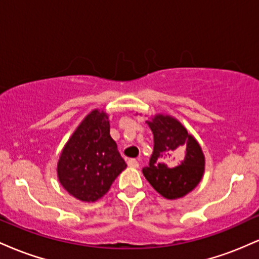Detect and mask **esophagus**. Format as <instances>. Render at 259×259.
<instances>
[{
    "mask_svg": "<svg viewBox=\"0 0 259 259\" xmlns=\"http://www.w3.org/2000/svg\"><path fill=\"white\" fill-rule=\"evenodd\" d=\"M127 165H129L130 168H139V162L136 159H129L127 160Z\"/></svg>",
    "mask_w": 259,
    "mask_h": 259,
    "instance_id": "obj_1",
    "label": "esophagus"
}]
</instances>
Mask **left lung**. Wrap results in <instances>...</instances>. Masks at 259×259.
<instances>
[{
  "mask_svg": "<svg viewBox=\"0 0 259 259\" xmlns=\"http://www.w3.org/2000/svg\"><path fill=\"white\" fill-rule=\"evenodd\" d=\"M146 123L153 133L154 145L150 164L142 169V173L163 197H183L202 179V148L185 126L170 115L157 114Z\"/></svg>",
  "mask_w": 259,
  "mask_h": 259,
  "instance_id": "8db88e82",
  "label": "left lung"
}]
</instances>
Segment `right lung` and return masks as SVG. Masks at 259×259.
<instances>
[{
	"mask_svg": "<svg viewBox=\"0 0 259 259\" xmlns=\"http://www.w3.org/2000/svg\"><path fill=\"white\" fill-rule=\"evenodd\" d=\"M126 168L109 135L108 114L94 109L68 140L57 164L61 185L78 200L95 202L105 196Z\"/></svg>",
	"mask_w": 259,
	"mask_h": 259,
	"instance_id": "right-lung-1",
	"label": "right lung"
}]
</instances>
